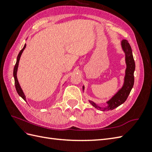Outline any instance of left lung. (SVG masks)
<instances>
[{"instance_id": "8db88e82", "label": "left lung", "mask_w": 152, "mask_h": 152, "mask_svg": "<svg viewBox=\"0 0 152 152\" xmlns=\"http://www.w3.org/2000/svg\"><path fill=\"white\" fill-rule=\"evenodd\" d=\"M121 47L123 51L125 53V60L126 63L125 77H124V81L122 87L112 96L111 99H110L108 102H107V106L105 107H100L98 104L93 102V101L89 100V102L94 108L101 110V111L104 112L112 110L123 104L126 101L133 86H134L135 62L134 58H133L132 49L131 45L126 40H123L122 41ZM82 89H83V91H84V86H82Z\"/></svg>"}]
</instances>
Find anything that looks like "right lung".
Returning <instances> with one entry per match:
<instances>
[{"instance_id": "add662e5", "label": "right lung", "mask_w": 152, "mask_h": 152, "mask_svg": "<svg viewBox=\"0 0 152 152\" xmlns=\"http://www.w3.org/2000/svg\"><path fill=\"white\" fill-rule=\"evenodd\" d=\"M26 46V44H25L23 48L21 50L20 52L19 53L18 55V57H17V60H16V65L15 66V68H14V70H13V76L14 78H15V87H16V89L18 94H19V96H20L26 102V96L23 93V91L21 87L19 84V82L18 80V78H17V71H18V65H19V61H20V57L21 56V54L23 52L24 49H25Z\"/></svg>"}]
</instances>
